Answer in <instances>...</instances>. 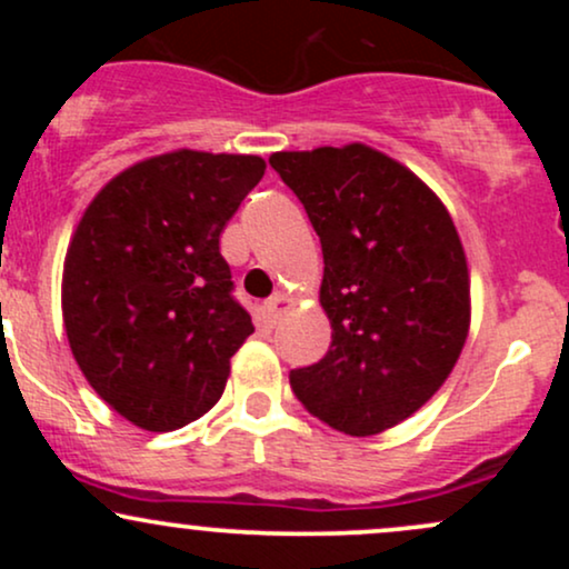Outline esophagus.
Wrapping results in <instances>:
<instances>
[{
	"instance_id": "1",
	"label": "esophagus",
	"mask_w": 569,
	"mask_h": 569,
	"mask_svg": "<svg viewBox=\"0 0 569 569\" xmlns=\"http://www.w3.org/2000/svg\"><path fill=\"white\" fill-rule=\"evenodd\" d=\"M293 305V299L289 297V293H276V297H270L267 302L262 305V316L267 323H276L280 318V312H286L289 307Z\"/></svg>"
}]
</instances>
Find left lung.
I'll return each instance as SVG.
<instances>
[{"label":"left lung","mask_w":569,"mask_h":569,"mask_svg":"<svg viewBox=\"0 0 569 569\" xmlns=\"http://www.w3.org/2000/svg\"><path fill=\"white\" fill-rule=\"evenodd\" d=\"M323 248L329 352L291 371L302 407L377 436L426 407L471 329V272L447 206L403 162L361 141L272 152Z\"/></svg>","instance_id":"8db88e82"}]
</instances>
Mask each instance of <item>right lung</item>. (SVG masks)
Returning a JSON list of instances; mask_svg holds the SVG:
<instances>
[{
  "label": "right lung",
  "mask_w": 569,
  "mask_h": 569,
  "mask_svg": "<svg viewBox=\"0 0 569 569\" xmlns=\"http://www.w3.org/2000/svg\"><path fill=\"white\" fill-rule=\"evenodd\" d=\"M259 154L173 149L109 179L63 259L71 356L136 428L168 433L213 409L251 337L219 238L262 181Z\"/></svg>",
  "instance_id": "add662e5"
}]
</instances>
